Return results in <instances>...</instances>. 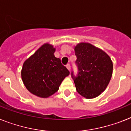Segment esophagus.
<instances>
[{"mask_svg": "<svg viewBox=\"0 0 131 131\" xmlns=\"http://www.w3.org/2000/svg\"><path fill=\"white\" fill-rule=\"evenodd\" d=\"M66 67H67V68L69 71L71 70V65H70V64H67L66 65Z\"/></svg>", "mask_w": 131, "mask_h": 131, "instance_id": "esophagus-1", "label": "esophagus"}]
</instances>
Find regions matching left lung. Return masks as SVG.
Here are the masks:
<instances>
[{"label": "left lung", "instance_id": "left-lung-1", "mask_svg": "<svg viewBox=\"0 0 131 131\" xmlns=\"http://www.w3.org/2000/svg\"><path fill=\"white\" fill-rule=\"evenodd\" d=\"M75 64L78 74L71 71L77 91L86 99H93L106 89L113 71L110 56L101 49L86 43L76 45Z\"/></svg>", "mask_w": 131, "mask_h": 131}]
</instances>
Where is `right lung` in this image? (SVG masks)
<instances>
[{
	"label": "right lung",
	"mask_w": 131,
	"mask_h": 131,
	"mask_svg": "<svg viewBox=\"0 0 131 131\" xmlns=\"http://www.w3.org/2000/svg\"><path fill=\"white\" fill-rule=\"evenodd\" d=\"M55 49L44 44L24 62L21 78L26 88L32 94L41 98L49 97L57 92L69 71L55 57Z\"/></svg>",
	"instance_id": "add662e5"
}]
</instances>
